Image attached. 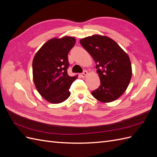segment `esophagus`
Segmentation results:
<instances>
[{
	"mask_svg": "<svg viewBox=\"0 0 157 157\" xmlns=\"http://www.w3.org/2000/svg\"><path fill=\"white\" fill-rule=\"evenodd\" d=\"M80 75H81V77H82V78H85V77H86V76L88 75V72H87L86 71H84L83 73L80 74Z\"/></svg>",
	"mask_w": 157,
	"mask_h": 157,
	"instance_id": "esophagus-1",
	"label": "esophagus"
}]
</instances>
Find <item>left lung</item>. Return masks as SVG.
Masks as SVG:
<instances>
[{
    "label": "left lung",
    "mask_w": 157,
    "mask_h": 157,
    "mask_svg": "<svg viewBox=\"0 0 157 157\" xmlns=\"http://www.w3.org/2000/svg\"><path fill=\"white\" fill-rule=\"evenodd\" d=\"M80 43L97 64L101 85L92 92V96L103 103L116 100L126 91L132 78L129 56L106 36L94 35L80 39Z\"/></svg>",
    "instance_id": "left-lung-1"
}]
</instances>
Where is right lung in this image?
Masks as SVG:
<instances>
[{"label":"right lung","mask_w":157,"mask_h":157,"mask_svg":"<svg viewBox=\"0 0 157 157\" xmlns=\"http://www.w3.org/2000/svg\"><path fill=\"white\" fill-rule=\"evenodd\" d=\"M75 38L63 36L47 41L33 60V77L37 91L46 101L59 103L71 95L69 88L77 75L67 74L68 53L75 44Z\"/></svg>","instance_id":"obj_1"}]
</instances>
